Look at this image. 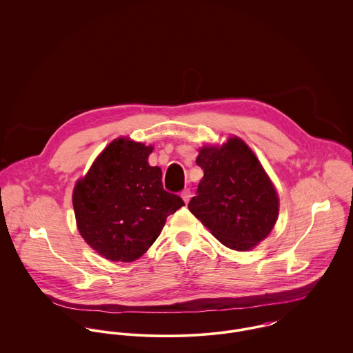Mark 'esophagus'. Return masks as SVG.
<instances>
[{"instance_id":"1","label":"esophagus","mask_w":353,"mask_h":353,"mask_svg":"<svg viewBox=\"0 0 353 353\" xmlns=\"http://www.w3.org/2000/svg\"><path fill=\"white\" fill-rule=\"evenodd\" d=\"M181 197H183V200L185 201V204H188V201H190V199H191V191H190V190H184V191L181 192Z\"/></svg>"}]
</instances>
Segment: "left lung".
Wrapping results in <instances>:
<instances>
[{
  "instance_id": "left-lung-1",
  "label": "left lung",
  "mask_w": 353,
  "mask_h": 353,
  "mask_svg": "<svg viewBox=\"0 0 353 353\" xmlns=\"http://www.w3.org/2000/svg\"><path fill=\"white\" fill-rule=\"evenodd\" d=\"M203 179L190 211L234 250H249L274 229L279 199L253 152L238 138L221 148H203L196 158Z\"/></svg>"
}]
</instances>
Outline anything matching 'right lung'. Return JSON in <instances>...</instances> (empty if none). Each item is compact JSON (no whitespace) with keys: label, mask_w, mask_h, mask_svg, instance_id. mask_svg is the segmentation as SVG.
<instances>
[{"label":"right lung","mask_w":353,"mask_h":353,"mask_svg":"<svg viewBox=\"0 0 353 353\" xmlns=\"http://www.w3.org/2000/svg\"><path fill=\"white\" fill-rule=\"evenodd\" d=\"M152 146L128 139L111 142L79 180L73 207L82 238L103 257L130 263L158 238L166 218L184 205L162 187L150 166Z\"/></svg>","instance_id":"obj_1"}]
</instances>
